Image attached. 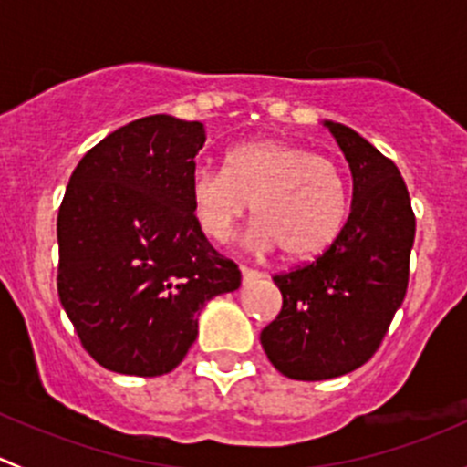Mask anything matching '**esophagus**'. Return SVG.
Returning <instances> with one entry per match:
<instances>
[{
  "instance_id": "1",
  "label": "esophagus",
  "mask_w": 467,
  "mask_h": 467,
  "mask_svg": "<svg viewBox=\"0 0 467 467\" xmlns=\"http://www.w3.org/2000/svg\"><path fill=\"white\" fill-rule=\"evenodd\" d=\"M260 277H264L262 271H257V268H251V266H244V264H242V282H244V285H251V282L260 280Z\"/></svg>"
}]
</instances>
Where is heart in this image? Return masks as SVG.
Masks as SVG:
<instances>
[{
  "label": "heart",
  "mask_w": 467,
  "mask_h": 467,
  "mask_svg": "<svg viewBox=\"0 0 467 467\" xmlns=\"http://www.w3.org/2000/svg\"><path fill=\"white\" fill-rule=\"evenodd\" d=\"M192 212L212 242H228L253 203L246 244L282 246L289 257L317 255L337 239L348 214V182L334 160L282 140L234 146L223 169L199 167L190 182Z\"/></svg>",
  "instance_id": "1"
}]
</instances>
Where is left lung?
<instances>
[{"label": "left lung", "mask_w": 467, "mask_h": 467, "mask_svg": "<svg viewBox=\"0 0 467 467\" xmlns=\"http://www.w3.org/2000/svg\"><path fill=\"white\" fill-rule=\"evenodd\" d=\"M352 171V210L314 262L275 273V321L262 329L268 361L291 379L346 375L378 352L409 286L416 214L393 160L343 124L325 121Z\"/></svg>", "instance_id": "left-lung-1"}]
</instances>
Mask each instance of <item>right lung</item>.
I'll list each match as a JSON object with an SVG mask.
<instances>
[{
	"label": "right lung",
	"mask_w": 467,
	"mask_h": 467,
	"mask_svg": "<svg viewBox=\"0 0 467 467\" xmlns=\"http://www.w3.org/2000/svg\"><path fill=\"white\" fill-rule=\"evenodd\" d=\"M201 121L150 115L83 155L58 210V298L103 368L158 378L185 359L210 298L242 271L212 248L190 182Z\"/></svg>",
	"instance_id": "add662e5"
}]
</instances>
